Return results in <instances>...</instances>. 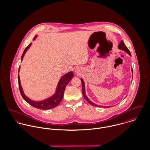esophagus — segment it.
I'll return each instance as SVG.
<instances>
[{"label":"esophagus","mask_w":150,"mask_h":150,"mask_svg":"<svg viewBox=\"0 0 150 150\" xmlns=\"http://www.w3.org/2000/svg\"><path fill=\"white\" fill-rule=\"evenodd\" d=\"M75 72H76V73H77L78 74H80L81 72V69L80 67H76L75 69Z\"/></svg>","instance_id":"1"}]
</instances>
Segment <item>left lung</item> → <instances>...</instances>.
I'll return each mask as SVG.
<instances>
[{"instance_id": "8db88e82", "label": "left lung", "mask_w": 150, "mask_h": 150, "mask_svg": "<svg viewBox=\"0 0 150 150\" xmlns=\"http://www.w3.org/2000/svg\"><path fill=\"white\" fill-rule=\"evenodd\" d=\"M118 48L120 49V50H123V51H125L127 53H128L129 55H130V56H131V54H130V51H129V50L128 48H127V47L125 45V44L124 43V42L122 40L120 43L119 44V45H118ZM132 73H133V69H132ZM81 84H82V90H83V96H84V98L86 99V100L90 104V105H92L93 106H95V107H105V108H108V107H110V106H99V105H96V104H95V103H93L92 102H91L88 98V97H87V96L86 95V91H85V84H84V81H83V80L82 79H81Z\"/></svg>"}]
</instances>
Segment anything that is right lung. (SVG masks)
I'll return each mask as SVG.
<instances>
[{
    "mask_svg": "<svg viewBox=\"0 0 150 150\" xmlns=\"http://www.w3.org/2000/svg\"><path fill=\"white\" fill-rule=\"evenodd\" d=\"M37 37V35L35 36L33 40L36 39ZM32 43H30L26 48L25 49L21 57V61L23 59V58L24 57L25 54L27 51L28 49L30 47ZM20 67H19L18 72L20 71ZM73 71H70L66 74H65L64 76L62 77V78L60 79L59 81V83L58 84V86L57 88L56 92L54 95L48 98V99H46L42 101H35L30 99L29 98H28L23 93V89L22 88L21 85V82H20V76L18 74V85H19V88H20V91L21 93L22 98L23 99L28 103L29 105H30L33 107H36L39 109L41 110H49L53 108L54 107H57L62 101L63 97H64V89L66 86L67 85V84L70 82V81L72 79L73 77Z\"/></svg>",
    "mask_w": 150,
    "mask_h": 150,
    "instance_id": "add662e5",
    "label": "right lung"
}]
</instances>
